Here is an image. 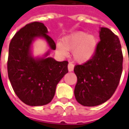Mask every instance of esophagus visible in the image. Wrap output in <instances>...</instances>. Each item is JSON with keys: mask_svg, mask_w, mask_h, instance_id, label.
Returning a JSON list of instances; mask_svg holds the SVG:
<instances>
[{"mask_svg": "<svg viewBox=\"0 0 129 129\" xmlns=\"http://www.w3.org/2000/svg\"><path fill=\"white\" fill-rule=\"evenodd\" d=\"M68 67V70H69V72H72V71L74 70V65H73L72 63H69Z\"/></svg>", "mask_w": 129, "mask_h": 129, "instance_id": "esophagus-1", "label": "esophagus"}]
</instances>
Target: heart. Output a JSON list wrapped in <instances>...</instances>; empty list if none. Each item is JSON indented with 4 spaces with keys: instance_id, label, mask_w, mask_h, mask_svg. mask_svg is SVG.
Here are the masks:
<instances>
[{
    "instance_id": "1",
    "label": "heart",
    "mask_w": 129,
    "mask_h": 129,
    "mask_svg": "<svg viewBox=\"0 0 129 129\" xmlns=\"http://www.w3.org/2000/svg\"><path fill=\"white\" fill-rule=\"evenodd\" d=\"M97 48V41L92 35L85 32H75L65 37L56 44V51L66 56L73 51V57L78 63H85L92 58Z\"/></svg>"
}]
</instances>
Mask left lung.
I'll list each match as a JSON object with an SVG mask.
<instances>
[{
	"label": "left lung",
	"mask_w": 129,
	"mask_h": 129,
	"mask_svg": "<svg viewBox=\"0 0 129 129\" xmlns=\"http://www.w3.org/2000/svg\"><path fill=\"white\" fill-rule=\"evenodd\" d=\"M100 38L92 58L74 68L77 77L75 96L85 106L100 105L109 100L122 75L123 55L119 38L106 27H101Z\"/></svg>",
	"instance_id": "8db88e82"
}]
</instances>
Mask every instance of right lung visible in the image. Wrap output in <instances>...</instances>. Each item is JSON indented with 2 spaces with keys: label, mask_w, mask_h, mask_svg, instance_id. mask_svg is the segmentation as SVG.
<instances>
[{
  "label": "right lung",
  "mask_w": 129,
  "mask_h": 129,
  "mask_svg": "<svg viewBox=\"0 0 129 129\" xmlns=\"http://www.w3.org/2000/svg\"><path fill=\"white\" fill-rule=\"evenodd\" d=\"M48 32L44 24L32 22L16 32L10 43L8 77L16 95L27 105L43 106L50 102L56 85L68 72V62L47 57L49 52L43 58L32 56L31 45L37 37L45 39L50 49H56Z\"/></svg>",
  "instance_id": "obj_1"
}]
</instances>
